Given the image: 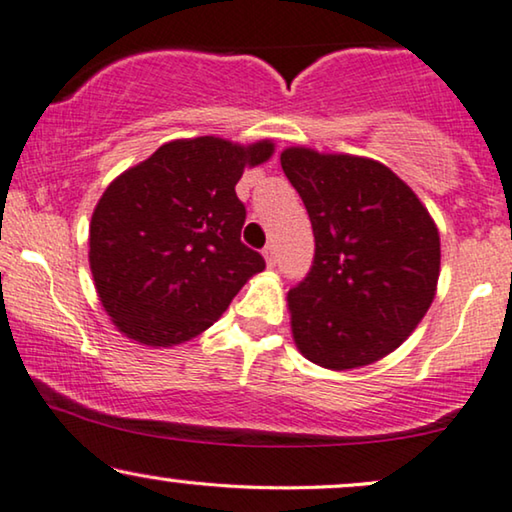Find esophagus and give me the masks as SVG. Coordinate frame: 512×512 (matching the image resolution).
<instances>
[{"label":"esophagus","mask_w":512,"mask_h":512,"mask_svg":"<svg viewBox=\"0 0 512 512\" xmlns=\"http://www.w3.org/2000/svg\"><path fill=\"white\" fill-rule=\"evenodd\" d=\"M262 255H264V259H266V264H269V266H276V262H278V253H276V246H273V243H269V246H266V248L262 250Z\"/></svg>","instance_id":"esophagus-1"}]
</instances>
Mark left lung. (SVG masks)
Returning a JSON list of instances; mask_svg holds the SVG:
<instances>
[{"mask_svg":"<svg viewBox=\"0 0 512 512\" xmlns=\"http://www.w3.org/2000/svg\"><path fill=\"white\" fill-rule=\"evenodd\" d=\"M287 181L315 236L311 271L287 294L301 355L345 371L378 362L434 301L441 239L427 208L385 164L287 148Z\"/></svg>","mask_w":512,"mask_h":512,"instance_id":"left-lung-1","label":"left lung"}]
</instances>
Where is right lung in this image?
<instances>
[{
  "label": "right lung",
  "mask_w": 512,
  "mask_h": 512,
  "mask_svg": "<svg viewBox=\"0 0 512 512\" xmlns=\"http://www.w3.org/2000/svg\"><path fill=\"white\" fill-rule=\"evenodd\" d=\"M271 153L269 141H169L106 187L90 222V269L122 334L164 348L190 341L264 271L241 241L246 206L234 187Z\"/></svg>",
  "instance_id": "1"
}]
</instances>
